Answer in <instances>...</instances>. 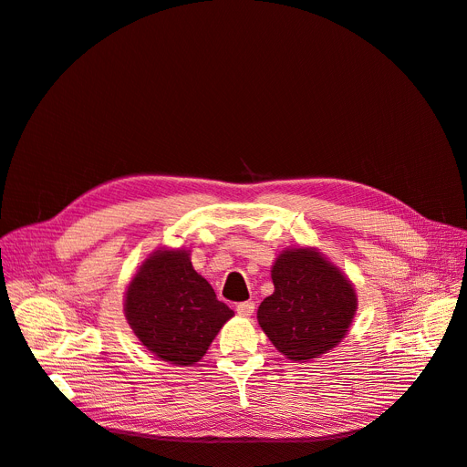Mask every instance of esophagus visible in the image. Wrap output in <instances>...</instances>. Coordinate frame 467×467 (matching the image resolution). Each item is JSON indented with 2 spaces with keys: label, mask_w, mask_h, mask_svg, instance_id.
I'll use <instances>...</instances> for the list:
<instances>
[{
  "label": "esophagus",
  "mask_w": 467,
  "mask_h": 467,
  "mask_svg": "<svg viewBox=\"0 0 467 467\" xmlns=\"http://www.w3.org/2000/svg\"><path fill=\"white\" fill-rule=\"evenodd\" d=\"M235 310H237L239 316H253V312H254V303H253V301L239 303V305L235 306Z\"/></svg>",
  "instance_id": "34e87169"
}]
</instances>
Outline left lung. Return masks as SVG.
Returning a JSON list of instances; mask_svg holds the SVG:
<instances>
[{"label":"left lung","mask_w":467,"mask_h":467,"mask_svg":"<svg viewBox=\"0 0 467 467\" xmlns=\"http://www.w3.org/2000/svg\"><path fill=\"white\" fill-rule=\"evenodd\" d=\"M274 293L258 306V324L291 360H310L347 335L357 312L348 279L310 249H289L272 268Z\"/></svg>","instance_id":"8db88e82"}]
</instances>
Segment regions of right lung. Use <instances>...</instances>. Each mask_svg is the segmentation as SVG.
I'll return each mask as SVG.
<instances>
[{"label": "right lung", "instance_id": "1", "mask_svg": "<svg viewBox=\"0 0 467 467\" xmlns=\"http://www.w3.org/2000/svg\"><path fill=\"white\" fill-rule=\"evenodd\" d=\"M234 310L216 298L185 251H157L126 291V318L159 358L178 366L201 360Z\"/></svg>", "mask_w": 467, "mask_h": 467}]
</instances>
